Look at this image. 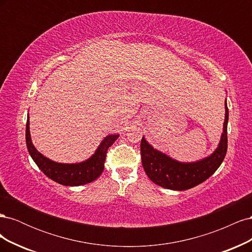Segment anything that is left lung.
<instances>
[{
    "label": "left lung",
    "mask_w": 252,
    "mask_h": 252,
    "mask_svg": "<svg viewBox=\"0 0 252 252\" xmlns=\"http://www.w3.org/2000/svg\"><path fill=\"white\" fill-rule=\"evenodd\" d=\"M228 117L229 112L225 100V122L218 148L209 157L192 163H183L171 158L155 149L143 136L142 164L148 178L158 186L181 191L199 185L211 177L224 161L227 152Z\"/></svg>",
    "instance_id": "8db88e82"
}]
</instances>
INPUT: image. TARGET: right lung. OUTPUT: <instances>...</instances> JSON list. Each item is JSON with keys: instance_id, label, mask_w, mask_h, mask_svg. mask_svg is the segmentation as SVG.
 <instances>
[{"instance_id": "obj_1", "label": "right lung", "mask_w": 252, "mask_h": 252, "mask_svg": "<svg viewBox=\"0 0 252 252\" xmlns=\"http://www.w3.org/2000/svg\"><path fill=\"white\" fill-rule=\"evenodd\" d=\"M119 138V134H110L98 145L94 154L88 159L75 164L53 162L37 151L32 142L29 130V117L26 123V145L29 155L43 173L61 185L80 186L94 182L104 170V163L108 148Z\"/></svg>"}]
</instances>
